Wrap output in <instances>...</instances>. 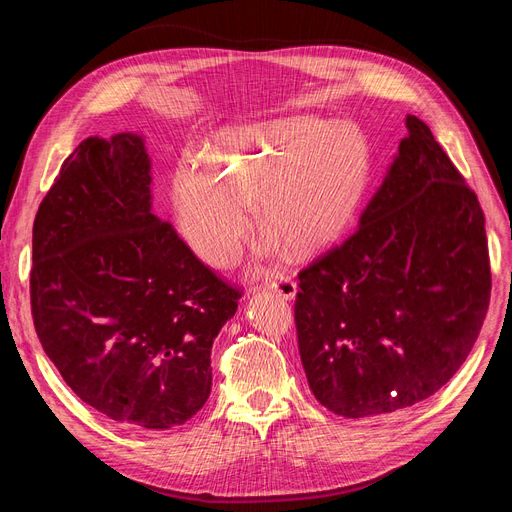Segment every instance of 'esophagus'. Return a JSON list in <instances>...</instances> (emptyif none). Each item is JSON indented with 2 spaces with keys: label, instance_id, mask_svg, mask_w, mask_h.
I'll list each match as a JSON object with an SVG mask.
<instances>
[{
  "label": "esophagus",
  "instance_id": "obj_1",
  "mask_svg": "<svg viewBox=\"0 0 512 512\" xmlns=\"http://www.w3.org/2000/svg\"><path fill=\"white\" fill-rule=\"evenodd\" d=\"M265 288L275 292V294H280V297H284L286 301H292L294 297H297V284H294V280H292V277H288V275L273 277V280L267 282Z\"/></svg>",
  "mask_w": 512,
  "mask_h": 512
}]
</instances>
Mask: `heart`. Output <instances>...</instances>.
Returning a JSON list of instances; mask_svg holds the SVG:
<instances>
[{
	"label": "heart",
	"mask_w": 512,
	"mask_h": 512,
	"mask_svg": "<svg viewBox=\"0 0 512 512\" xmlns=\"http://www.w3.org/2000/svg\"><path fill=\"white\" fill-rule=\"evenodd\" d=\"M371 173L365 134L337 119L294 115L228 128L175 170L170 203L194 254L230 267L252 230V205L269 230L262 252L282 245L316 256L344 235Z\"/></svg>",
	"instance_id": "1"
}]
</instances>
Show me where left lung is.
Wrapping results in <instances>:
<instances>
[{
  "instance_id": "left-lung-1",
  "label": "left lung",
  "mask_w": 512,
  "mask_h": 512,
  "mask_svg": "<svg viewBox=\"0 0 512 512\" xmlns=\"http://www.w3.org/2000/svg\"><path fill=\"white\" fill-rule=\"evenodd\" d=\"M359 228L299 273V354L314 397L346 418L395 412L455 376L489 309L485 215L425 123Z\"/></svg>"
}]
</instances>
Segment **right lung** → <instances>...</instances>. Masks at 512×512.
Masks as SVG:
<instances>
[{"label":"right lung","instance_id":"add662e5","mask_svg":"<svg viewBox=\"0 0 512 512\" xmlns=\"http://www.w3.org/2000/svg\"><path fill=\"white\" fill-rule=\"evenodd\" d=\"M151 160L132 132L89 136L34 220L32 316L46 356L117 423L170 429L211 393V346L237 288L151 213Z\"/></svg>","mask_w":512,"mask_h":512}]
</instances>
